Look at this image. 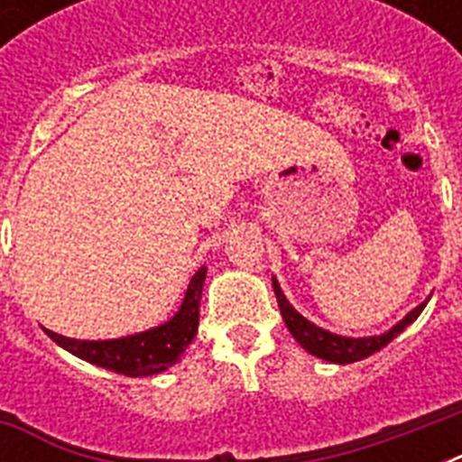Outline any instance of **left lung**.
<instances>
[{
	"mask_svg": "<svg viewBox=\"0 0 462 462\" xmlns=\"http://www.w3.org/2000/svg\"><path fill=\"white\" fill-rule=\"evenodd\" d=\"M273 290H275V300H278V307H281L282 321L288 326V330L292 333L297 343L302 345L304 350L314 357H321L326 362H336V365H350V362H359V359L369 357L381 347H386L395 336H401L402 330L408 328L410 323L415 321L417 316L422 314V309L427 307V302H422L420 307H415L410 311L401 323H395L393 328L383 333V336H374V337H343L336 336V333H328V330L319 328L311 321H307L302 314H297L295 309L290 307V302L282 295L281 285L273 278Z\"/></svg>",
	"mask_w": 462,
	"mask_h": 462,
	"instance_id": "1",
	"label": "left lung"
}]
</instances>
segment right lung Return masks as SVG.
Returning <instances> with one entry per match:
<instances>
[{"mask_svg": "<svg viewBox=\"0 0 462 462\" xmlns=\"http://www.w3.org/2000/svg\"><path fill=\"white\" fill-rule=\"evenodd\" d=\"M203 281H206V266L199 268L189 282L180 311L167 323L146 333L119 337V340H74L54 330H47V336L76 357L86 359L90 365L105 366L110 372L125 374V376H148V374L165 372L194 340L196 328H199Z\"/></svg>", "mask_w": 462, "mask_h": 462, "instance_id": "add662e5", "label": "right lung"}]
</instances>
